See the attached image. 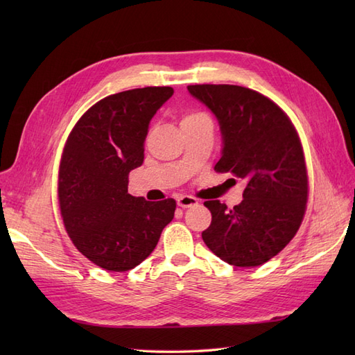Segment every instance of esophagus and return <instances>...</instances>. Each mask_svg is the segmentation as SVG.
<instances>
[{"label": "esophagus", "instance_id": "34e87169", "mask_svg": "<svg viewBox=\"0 0 355 355\" xmlns=\"http://www.w3.org/2000/svg\"><path fill=\"white\" fill-rule=\"evenodd\" d=\"M198 201L197 198L191 197V196H180L178 198V206L182 209H187V207H192V206H197Z\"/></svg>", "mask_w": 355, "mask_h": 355}]
</instances>
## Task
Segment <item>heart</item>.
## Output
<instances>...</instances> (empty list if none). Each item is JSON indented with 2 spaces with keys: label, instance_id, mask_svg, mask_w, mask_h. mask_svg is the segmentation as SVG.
I'll use <instances>...</instances> for the list:
<instances>
[{
  "label": "heart",
  "instance_id": "heart-1",
  "mask_svg": "<svg viewBox=\"0 0 355 355\" xmlns=\"http://www.w3.org/2000/svg\"><path fill=\"white\" fill-rule=\"evenodd\" d=\"M191 118H206V116H204L202 114H189L184 118V120H191Z\"/></svg>",
  "mask_w": 355,
  "mask_h": 355
}]
</instances>
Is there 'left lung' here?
<instances>
[{"instance_id":"obj_1","label":"left lung","mask_w":355,"mask_h":355,"mask_svg":"<svg viewBox=\"0 0 355 355\" xmlns=\"http://www.w3.org/2000/svg\"><path fill=\"white\" fill-rule=\"evenodd\" d=\"M218 118L222 155L214 166L247 182L234 209L206 201L210 227L201 237L222 261L259 266L280 253L302 223L308 178L302 145L288 116L263 94L230 84L188 85Z\"/></svg>"}]
</instances>
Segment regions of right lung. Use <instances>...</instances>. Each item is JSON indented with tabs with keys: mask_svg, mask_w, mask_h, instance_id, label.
Returning a JSON list of instances; mask_svg holds the SVG:
<instances>
[{
	"mask_svg": "<svg viewBox=\"0 0 355 355\" xmlns=\"http://www.w3.org/2000/svg\"><path fill=\"white\" fill-rule=\"evenodd\" d=\"M173 94L145 87L111 94L75 124L59 168V206L67 232L89 261L123 272L153 253L176 201L128 194V173L144 163L149 123Z\"/></svg>",
	"mask_w": 355,
	"mask_h": 355,
	"instance_id": "add662e5",
	"label": "right lung"
}]
</instances>
